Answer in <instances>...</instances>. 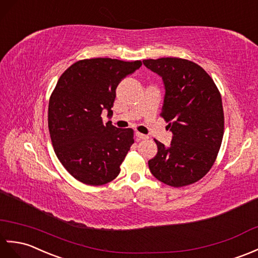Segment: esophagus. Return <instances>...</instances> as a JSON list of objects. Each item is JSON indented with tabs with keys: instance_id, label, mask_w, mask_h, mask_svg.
<instances>
[{
	"instance_id": "1",
	"label": "esophagus",
	"mask_w": 258,
	"mask_h": 258,
	"mask_svg": "<svg viewBox=\"0 0 258 258\" xmlns=\"http://www.w3.org/2000/svg\"><path fill=\"white\" fill-rule=\"evenodd\" d=\"M136 136L138 137V138H139L140 140H146V139H149V137H148V136H146V135H142V134H140V133H137V134H136Z\"/></svg>"
}]
</instances>
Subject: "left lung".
Returning <instances> with one entry per match:
<instances>
[{"instance_id": "obj_1", "label": "left lung", "mask_w": 258, "mask_h": 258, "mask_svg": "<svg viewBox=\"0 0 258 258\" xmlns=\"http://www.w3.org/2000/svg\"><path fill=\"white\" fill-rule=\"evenodd\" d=\"M163 79L165 96L160 113L173 135L169 148L154 139L158 152L149 169L164 184L181 187L207 174L216 160L224 135L222 97L213 79L191 60L164 57L145 59Z\"/></svg>"}]
</instances>
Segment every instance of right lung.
I'll return each instance as SVG.
<instances>
[{"instance_id": "right-lung-1", "label": "right lung", "mask_w": 258, "mask_h": 258, "mask_svg": "<svg viewBox=\"0 0 258 258\" xmlns=\"http://www.w3.org/2000/svg\"><path fill=\"white\" fill-rule=\"evenodd\" d=\"M142 65L90 58L74 62L61 74L48 104L51 145L68 173L88 185L116 179L134 144V130L102 123L101 113L111 116L116 88L123 77Z\"/></svg>"}]
</instances>
